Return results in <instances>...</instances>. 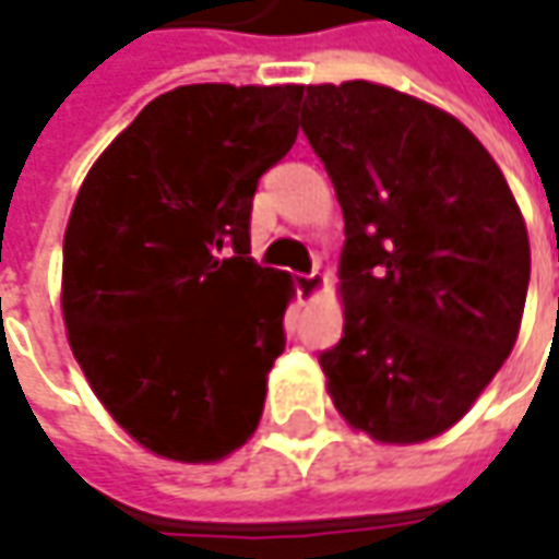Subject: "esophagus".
I'll list each match as a JSON object with an SVG mask.
<instances>
[{
	"label": "esophagus",
	"instance_id": "34e87169",
	"mask_svg": "<svg viewBox=\"0 0 559 559\" xmlns=\"http://www.w3.org/2000/svg\"><path fill=\"white\" fill-rule=\"evenodd\" d=\"M323 286H326V280H323V273H317V270H311V273H298V276H295V289H298L301 298H313Z\"/></svg>",
	"mask_w": 559,
	"mask_h": 559
}]
</instances>
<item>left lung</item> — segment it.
<instances>
[{
  "label": "left lung",
  "mask_w": 559,
  "mask_h": 559,
  "mask_svg": "<svg viewBox=\"0 0 559 559\" xmlns=\"http://www.w3.org/2000/svg\"><path fill=\"white\" fill-rule=\"evenodd\" d=\"M301 130L345 214V330L320 355L338 414L414 444L473 407L510 355L528 236L461 120L367 80L308 86Z\"/></svg>",
  "instance_id": "8db88e82"
}]
</instances>
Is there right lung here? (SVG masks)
<instances>
[{"instance_id": "right-lung-1", "label": "right lung", "mask_w": 559, "mask_h": 559, "mask_svg": "<svg viewBox=\"0 0 559 559\" xmlns=\"http://www.w3.org/2000/svg\"><path fill=\"white\" fill-rule=\"evenodd\" d=\"M301 93H164L80 186L64 233L68 338L108 414L170 461H221L264 411L292 286L251 258V199L295 145Z\"/></svg>"}]
</instances>
